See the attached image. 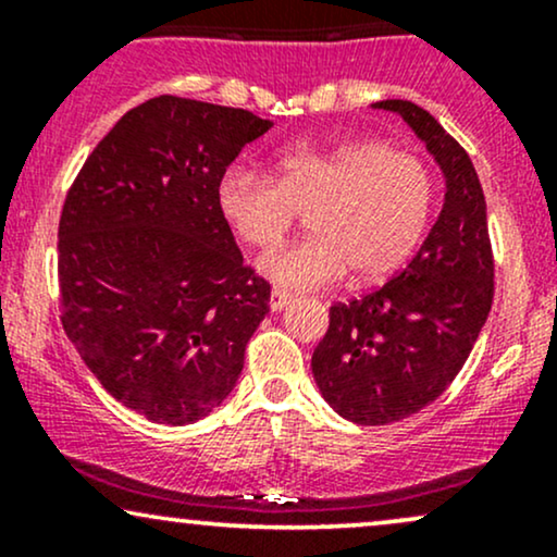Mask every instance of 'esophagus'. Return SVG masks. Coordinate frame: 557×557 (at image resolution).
Wrapping results in <instances>:
<instances>
[{"mask_svg":"<svg viewBox=\"0 0 557 557\" xmlns=\"http://www.w3.org/2000/svg\"><path fill=\"white\" fill-rule=\"evenodd\" d=\"M290 300H293L290 293H285V290H272V296H270V309H272V311H283V309H287V306H290Z\"/></svg>","mask_w":557,"mask_h":557,"instance_id":"obj_1","label":"esophagus"}]
</instances>
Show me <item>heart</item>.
Returning <instances> with one entry per match:
<instances>
[{"instance_id": "heart-1", "label": "heart", "mask_w": 557, "mask_h": 557, "mask_svg": "<svg viewBox=\"0 0 557 557\" xmlns=\"http://www.w3.org/2000/svg\"><path fill=\"white\" fill-rule=\"evenodd\" d=\"M277 177L230 168L216 203L240 240L270 248L298 209L311 235L264 253L259 272L283 290H314L350 272V283H380L411 257L434 203L424 159L380 140L341 146L300 144L274 162Z\"/></svg>"}]
</instances>
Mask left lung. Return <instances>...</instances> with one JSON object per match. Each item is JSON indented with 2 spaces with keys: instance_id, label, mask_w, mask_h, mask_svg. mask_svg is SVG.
Listing matches in <instances>:
<instances>
[{
  "instance_id": "8db88e82",
  "label": "left lung",
  "mask_w": 557,
  "mask_h": 557,
  "mask_svg": "<svg viewBox=\"0 0 557 557\" xmlns=\"http://www.w3.org/2000/svg\"><path fill=\"white\" fill-rule=\"evenodd\" d=\"M374 110L400 114L445 175V203L417 257L380 290L330 309L311 356L322 398L356 424H393L430 406L456 380L495 296L487 203L469 154L413 101Z\"/></svg>"
}]
</instances>
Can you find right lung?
Masks as SVG:
<instances>
[{
	"instance_id": "1",
	"label": "right lung",
	"mask_w": 557,
	"mask_h": 557,
	"mask_svg": "<svg viewBox=\"0 0 557 557\" xmlns=\"http://www.w3.org/2000/svg\"><path fill=\"white\" fill-rule=\"evenodd\" d=\"M270 120L157 96L88 154L60 216L62 327L101 387L157 424H194L233 393L270 314L216 183Z\"/></svg>"
}]
</instances>
